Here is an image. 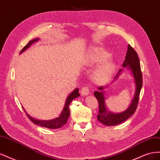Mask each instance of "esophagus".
<instances>
[{"mask_svg":"<svg viewBox=\"0 0 160 160\" xmlns=\"http://www.w3.org/2000/svg\"><path fill=\"white\" fill-rule=\"evenodd\" d=\"M89 88L88 86H85L83 88H82L81 89V94L83 96L88 95L89 93Z\"/></svg>","mask_w":160,"mask_h":160,"instance_id":"34e87169","label":"esophagus"}]
</instances>
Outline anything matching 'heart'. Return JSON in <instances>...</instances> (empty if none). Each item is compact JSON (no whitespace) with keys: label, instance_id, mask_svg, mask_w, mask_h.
Instances as JSON below:
<instances>
[{"label":"heart","instance_id":"heart-1","mask_svg":"<svg viewBox=\"0 0 160 160\" xmlns=\"http://www.w3.org/2000/svg\"><path fill=\"white\" fill-rule=\"evenodd\" d=\"M111 54L100 47H92L86 55V62L89 66L99 65L94 72L93 78L98 81H104L109 79L115 71L116 65L113 62L108 61Z\"/></svg>","mask_w":160,"mask_h":160}]
</instances>
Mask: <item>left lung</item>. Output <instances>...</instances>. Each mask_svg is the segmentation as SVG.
<instances>
[{
	"instance_id": "8db88e82",
	"label": "left lung",
	"mask_w": 160,
	"mask_h": 160,
	"mask_svg": "<svg viewBox=\"0 0 160 160\" xmlns=\"http://www.w3.org/2000/svg\"><path fill=\"white\" fill-rule=\"evenodd\" d=\"M123 69H120L117 75L115 77L113 81L118 79L119 75L124 71V68H126L130 72L133 77L135 83V93L133 98L131 101L129 105L126 110L121 113H112L110 111L105 105V91L108 85L101 86L98 88L99 91L94 92V95L98 100L99 111L98 115L99 122L108 126H113V125L122 123L129 118L134 113L137 108V105L139 100L140 91L142 88V74L141 71V67L137 52L128 45V51L125 59L122 65Z\"/></svg>"
}]
</instances>
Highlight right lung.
Listing matches in <instances>:
<instances>
[{"mask_svg":"<svg viewBox=\"0 0 160 160\" xmlns=\"http://www.w3.org/2000/svg\"><path fill=\"white\" fill-rule=\"evenodd\" d=\"M38 40H40V38H34V39L30 41L26 46L24 47L23 49L20 52V54L23 52L25 51H26L28 48L32 44V43L38 41ZM79 96H80V94L79 93V89L77 88L75 90L72 91L71 93L67 96L63 109H62L59 117L56 118L55 119H50V120H39V119H34L27 113V111H25V109L23 108H22L24 111L26 112L27 115L28 116V118H29L31 122H33L35 124L39 125V126H41V127H44V128H49V129H58V128H61L62 126H63V125L67 122V119H68L69 117L70 116L69 105L72 100L77 98H78Z\"/></svg>","mask_w":160,"mask_h":160,"instance_id":"1","label":"right lung"}]
</instances>
